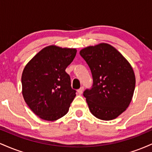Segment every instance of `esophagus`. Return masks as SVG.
I'll list each match as a JSON object with an SVG mask.
<instances>
[{
  "mask_svg": "<svg viewBox=\"0 0 152 152\" xmlns=\"http://www.w3.org/2000/svg\"><path fill=\"white\" fill-rule=\"evenodd\" d=\"M77 91H78V94H80V95H81V94H82V93H83V86L81 87L79 89H78Z\"/></svg>",
  "mask_w": 152,
  "mask_h": 152,
  "instance_id": "34e87169",
  "label": "esophagus"
}]
</instances>
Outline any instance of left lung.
Returning <instances> with one entry per match:
<instances>
[{"instance_id":"8db88e82","label":"left lung","mask_w":152,"mask_h":152,"mask_svg":"<svg viewBox=\"0 0 152 152\" xmlns=\"http://www.w3.org/2000/svg\"><path fill=\"white\" fill-rule=\"evenodd\" d=\"M93 77V86L83 96L92 114L109 121L117 118L129 106L136 78L131 64L114 47L105 43L80 50Z\"/></svg>"}]
</instances>
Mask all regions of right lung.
Segmentation results:
<instances>
[{
    "label": "right lung",
    "instance_id": "add662e5",
    "mask_svg": "<svg viewBox=\"0 0 152 152\" xmlns=\"http://www.w3.org/2000/svg\"><path fill=\"white\" fill-rule=\"evenodd\" d=\"M76 48L55 45L45 47L26 64L21 76L22 94L31 111L41 119L53 121L69 111L76 96L67 66Z\"/></svg>",
    "mask_w": 152,
    "mask_h": 152
}]
</instances>
